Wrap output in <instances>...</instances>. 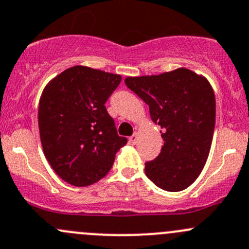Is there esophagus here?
Returning a JSON list of instances; mask_svg holds the SVG:
<instances>
[{
  "mask_svg": "<svg viewBox=\"0 0 249 249\" xmlns=\"http://www.w3.org/2000/svg\"><path fill=\"white\" fill-rule=\"evenodd\" d=\"M137 140H139V136H137V134H136V132H135V134L132 135L131 137H130L129 141H130V143H132V144H136Z\"/></svg>",
  "mask_w": 249,
  "mask_h": 249,
  "instance_id": "34e87169",
  "label": "esophagus"
}]
</instances>
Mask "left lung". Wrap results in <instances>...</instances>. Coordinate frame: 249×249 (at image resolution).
<instances>
[{
    "label": "left lung",
    "instance_id": "left-lung-1",
    "mask_svg": "<svg viewBox=\"0 0 249 249\" xmlns=\"http://www.w3.org/2000/svg\"><path fill=\"white\" fill-rule=\"evenodd\" d=\"M125 84L149 106L164 145L145 176L161 189L180 192L201 173L212 144L215 97L210 82L188 69L158 76L126 77Z\"/></svg>",
    "mask_w": 249,
    "mask_h": 249
}]
</instances>
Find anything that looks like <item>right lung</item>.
I'll return each mask as SVG.
<instances>
[{
	"label": "right lung",
	"instance_id": "obj_1",
	"mask_svg": "<svg viewBox=\"0 0 249 249\" xmlns=\"http://www.w3.org/2000/svg\"><path fill=\"white\" fill-rule=\"evenodd\" d=\"M122 76L73 66L53 78L38 106L42 148L52 169L76 187L94 184L108 173L127 140L117 134L106 101Z\"/></svg>",
	"mask_w": 249,
	"mask_h": 249
}]
</instances>
